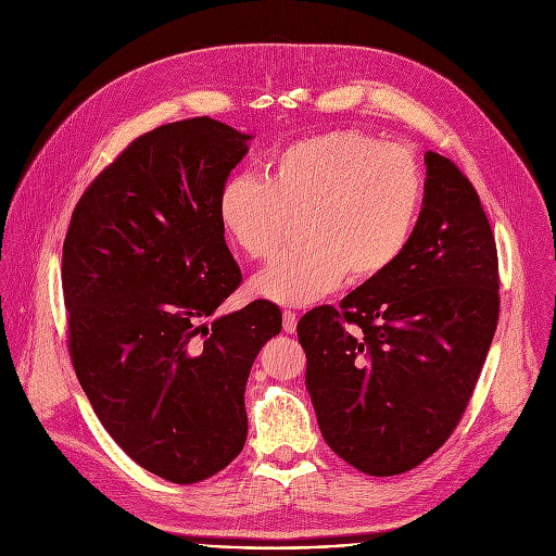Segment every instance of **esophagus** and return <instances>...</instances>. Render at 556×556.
<instances>
[{
  "label": "esophagus",
  "instance_id": "34e87169",
  "mask_svg": "<svg viewBox=\"0 0 556 556\" xmlns=\"http://www.w3.org/2000/svg\"><path fill=\"white\" fill-rule=\"evenodd\" d=\"M298 329V315L295 311H283V331L286 333H295Z\"/></svg>",
  "mask_w": 556,
  "mask_h": 556
}]
</instances>
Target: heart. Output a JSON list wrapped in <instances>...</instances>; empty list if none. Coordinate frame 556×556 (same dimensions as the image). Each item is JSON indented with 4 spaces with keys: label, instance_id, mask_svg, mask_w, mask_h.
Returning a JSON list of instances; mask_svg holds the SVG:
<instances>
[{
    "label": "heart",
    "instance_id": "obj_1",
    "mask_svg": "<svg viewBox=\"0 0 556 556\" xmlns=\"http://www.w3.org/2000/svg\"><path fill=\"white\" fill-rule=\"evenodd\" d=\"M424 198L410 151L363 130H331L286 146L266 182L227 180L218 223L252 261L273 258L300 223L304 245L252 279L258 298L298 306L344 279L361 286L383 277L410 243Z\"/></svg>",
    "mask_w": 556,
    "mask_h": 556
}]
</instances>
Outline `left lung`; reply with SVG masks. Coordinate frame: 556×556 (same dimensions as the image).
<instances>
[{"instance_id": "left-lung-1", "label": "left lung", "mask_w": 556, "mask_h": 556, "mask_svg": "<svg viewBox=\"0 0 556 556\" xmlns=\"http://www.w3.org/2000/svg\"><path fill=\"white\" fill-rule=\"evenodd\" d=\"M426 198L394 266L298 323L325 442L354 469H415L457 428L501 315L498 250L471 180L426 153Z\"/></svg>"}]
</instances>
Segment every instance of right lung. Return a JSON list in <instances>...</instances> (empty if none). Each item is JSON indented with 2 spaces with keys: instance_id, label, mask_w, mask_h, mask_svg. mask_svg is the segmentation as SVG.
<instances>
[{
  "instance_id": "right-lung-1",
  "label": "right lung",
  "mask_w": 556,
  "mask_h": 556,
  "mask_svg": "<svg viewBox=\"0 0 556 556\" xmlns=\"http://www.w3.org/2000/svg\"><path fill=\"white\" fill-rule=\"evenodd\" d=\"M248 139L210 116L139 135L85 189L63 243L78 383L124 453L175 484L243 451L248 376L281 331L268 300L204 325L243 279L218 195Z\"/></svg>"
}]
</instances>
